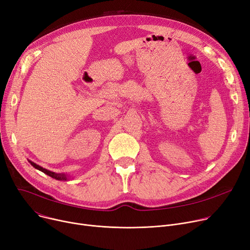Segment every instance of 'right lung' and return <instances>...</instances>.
I'll return each instance as SVG.
<instances>
[{
    "label": "right lung",
    "mask_w": 250,
    "mask_h": 250,
    "mask_svg": "<svg viewBox=\"0 0 250 250\" xmlns=\"http://www.w3.org/2000/svg\"><path fill=\"white\" fill-rule=\"evenodd\" d=\"M28 161L31 164V166H32L33 167H35V168L41 170V171L44 172V173L48 174L49 177H51V178H53V179H55V180H58V181H66V180L68 179V175L65 174V173H56V172H53V171H50V170H48V169H45V168L41 167L40 166L34 164L33 161H31V160H28Z\"/></svg>",
    "instance_id": "right-lung-1"
}]
</instances>
